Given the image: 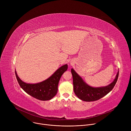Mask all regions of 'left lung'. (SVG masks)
<instances>
[{
	"label": "left lung",
	"instance_id": "left-lung-1",
	"mask_svg": "<svg viewBox=\"0 0 131 131\" xmlns=\"http://www.w3.org/2000/svg\"><path fill=\"white\" fill-rule=\"evenodd\" d=\"M73 78V91L76 96L85 102L99 100L107 95L115 86L119 76V71L114 81L107 86L93 88L87 84L72 68L71 69Z\"/></svg>",
	"mask_w": 131,
	"mask_h": 131
}]
</instances>
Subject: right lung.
Returning <instances> with one entry per match:
<instances>
[{
	"label": "right lung",
	"mask_w": 131,
	"mask_h": 131,
	"mask_svg": "<svg viewBox=\"0 0 131 131\" xmlns=\"http://www.w3.org/2000/svg\"><path fill=\"white\" fill-rule=\"evenodd\" d=\"M68 65H64L59 68L52 75L46 80L35 84L26 83L15 76L21 88L28 94L40 101H48L55 96L58 92V84L63 73L67 70Z\"/></svg>",
	"instance_id": "add662e5"
}]
</instances>
